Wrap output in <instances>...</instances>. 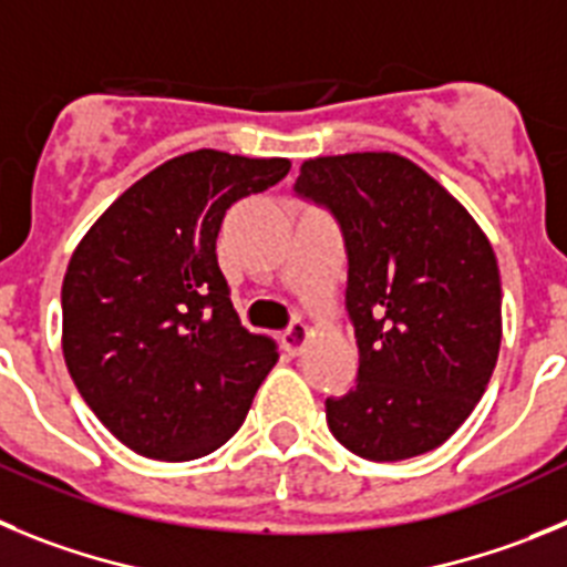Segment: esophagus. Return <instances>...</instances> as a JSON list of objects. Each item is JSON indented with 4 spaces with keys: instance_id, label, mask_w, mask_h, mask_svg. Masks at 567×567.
<instances>
[{
    "instance_id": "1",
    "label": "esophagus",
    "mask_w": 567,
    "mask_h": 567,
    "mask_svg": "<svg viewBox=\"0 0 567 567\" xmlns=\"http://www.w3.org/2000/svg\"><path fill=\"white\" fill-rule=\"evenodd\" d=\"M308 339H310L308 324L296 319V321H290L288 330L282 333V347L288 350L290 355H299L305 350V344H308Z\"/></svg>"
}]
</instances>
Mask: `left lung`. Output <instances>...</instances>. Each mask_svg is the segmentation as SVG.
Wrapping results in <instances>:
<instances>
[{
    "label": "left lung",
    "instance_id": "obj_1",
    "mask_svg": "<svg viewBox=\"0 0 567 567\" xmlns=\"http://www.w3.org/2000/svg\"><path fill=\"white\" fill-rule=\"evenodd\" d=\"M296 195L328 208L347 248L359 384L328 398L336 441L367 461L441 446L497 364L499 271L472 214L395 152L310 157Z\"/></svg>",
    "mask_w": 567,
    "mask_h": 567
}]
</instances>
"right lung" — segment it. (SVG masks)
Wrapping results in <instances>:
<instances>
[{
	"label": "right lung",
	"instance_id": "add662e5",
	"mask_svg": "<svg viewBox=\"0 0 567 567\" xmlns=\"http://www.w3.org/2000/svg\"><path fill=\"white\" fill-rule=\"evenodd\" d=\"M288 172L285 157H172L126 188L70 257L64 361L86 406L137 455L195 461L220 449L277 364L274 339L234 310L217 234L234 203Z\"/></svg>",
	"mask_w": 567,
	"mask_h": 567
}]
</instances>
